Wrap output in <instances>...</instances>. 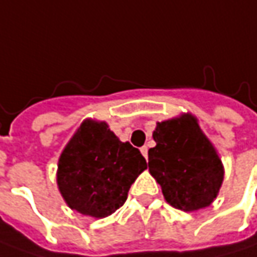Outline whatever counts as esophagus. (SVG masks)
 Returning <instances> with one entry per match:
<instances>
[{
	"label": "esophagus",
	"mask_w": 257,
	"mask_h": 257,
	"mask_svg": "<svg viewBox=\"0 0 257 257\" xmlns=\"http://www.w3.org/2000/svg\"><path fill=\"white\" fill-rule=\"evenodd\" d=\"M141 152H142V155L145 157V160H148V148H147V147H142V148H141Z\"/></svg>",
	"instance_id": "esophagus-1"
}]
</instances>
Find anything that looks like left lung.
<instances>
[{
    "instance_id": "left-lung-1",
    "label": "left lung",
    "mask_w": 257,
    "mask_h": 257,
    "mask_svg": "<svg viewBox=\"0 0 257 257\" xmlns=\"http://www.w3.org/2000/svg\"><path fill=\"white\" fill-rule=\"evenodd\" d=\"M152 138L157 145L148 151V167L167 203L183 211L210 206L221 187L224 168L197 119L184 113L157 122Z\"/></svg>"
}]
</instances>
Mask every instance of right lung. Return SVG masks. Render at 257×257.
<instances>
[{"mask_svg": "<svg viewBox=\"0 0 257 257\" xmlns=\"http://www.w3.org/2000/svg\"><path fill=\"white\" fill-rule=\"evenodd\" d=\"M147 167L140 150L119 141L106 122L86 119L59 158L57 185L72 210L103 218L123 206Z\"/></svg>", "mask_w": 257, "mask_h": 257, "instance_id": "obj_1", "label": "right lung"}]
</instances>
